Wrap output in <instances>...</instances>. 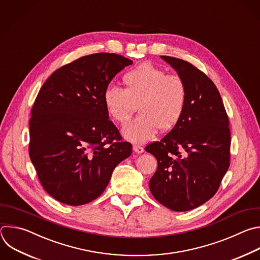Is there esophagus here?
I'll return each mask as SVG.
<instances>
[{
    "mask_svg": "<svg viewBox=\"0 0 260 260\" xmlns=\"http://www.w3.org/2000/svg\"><path fill=\"white\" fill-rule=\"evenodd\" d=\"M133 150L136 153H142L144 151V148L142 146H140L139 144H133Z\"/></svg>",
    "mask_w": 260,
    "mask_h": 260,
    "instance_id": "34e87169",
    "label": "esophagus"
}]
</instances>
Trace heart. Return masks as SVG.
<instances>
[{"label": "heart", "instance_id": "obj_1", "mask_svg": "<svg viewBox=\"0 0 260 260\" xmlns=\"http://www.w3.org/2000/svg\"><path fill=\"white\" fill-rule=\"evenodd\" d=\"M125 89L109 86L102 100L108 115L125 124L137 109L138 115L123 128V135L133 142L152 139L159 129H172L180 120L187 100L184 81L150 63H143L123 77Z\"/></svg>", "mask_w": 260, "mask_h": 260}]
</instances>
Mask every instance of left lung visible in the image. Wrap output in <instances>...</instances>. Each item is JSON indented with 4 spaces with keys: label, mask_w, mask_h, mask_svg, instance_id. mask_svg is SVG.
Listing matches in <instances>:
<instances>
[{
    "label": "left lung",
    "mask_w": 260,
    "mask_h": 260,
    "mask_svg": "<svg viewBox=\"0 0 260 260\" xmlns=\"http://www.w3.org/2000/svg\"><path fill=\"white\" fill-rule=\"evenodd\" d=\"M161 58L184 81L187 100L173 129L145 147L158 161L149 189L168 209L183 212L216 193L230 167V123L221 96L208 77L182 59Z\"/></svg>",
    "instance_id": "8db88e82"
}]
</instances>
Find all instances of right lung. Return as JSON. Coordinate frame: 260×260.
<instances>
[{"label": "right lung", "instance_id": "1", "mask_svg": "<svg viewBox=\"0 0 260 260\" xmlns=\"http://www.w3.org/2000/svg\"><path fill=\"white\" fill-rule=\"evenodd\" d=\"M132 63L114 53L91 54L58 69L42 86L31 109L28 152L55 200L71 206L95 200L132 153L102 100L114 77Z\"/></svg>", "mask_w": 260, "mask_h": 260}]
</instances>
